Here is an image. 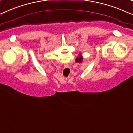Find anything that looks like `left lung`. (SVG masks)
I'll return each mask as SVG.
<instances>
[{
    "mask_svg": "<svg viewBox=\"0 0 133 133\" xmlns=\"http://www.w3.org/2000/svg\"><path fill=\"white\" fill-rule=\"evenodd\" d=\"M82 59H83L82 56L81 55L79 54V56L76 58V63H82Z\"/></svg>",
    "mask_w": 133,
    "mask_h": 133,
    "instance_id": "8db88e82",
    "label": "left lung"
}]
</instances>
